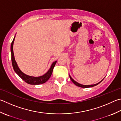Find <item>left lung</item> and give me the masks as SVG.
Returning a JSON list of instances; mask_svg holds the SVG:
<instances>
[{"label":"left lung","mask_w":121,"mask_h":121,"mask_svg":"<svg viewBox=\"0 0 121 121\" xmlns=\"http://www.w3.org/2000/svg\"><path fill=\"white\" fill-rule=\"evenodd\" d=\"M69 77H70V79H71V80L72 81V82H73L74 85H76V86H78V87H82V88H89V87H94V86H96V85H97L98 84H99V83L100 82H101L103 81V80H102V81H100V82H99L98 83H96V84H94V85H82V84H80V83H78L77 82H76L75 80H74L73 79H72V78H71V77L70 76V75H69Z\"/></svg>","instance_id":"left-lung-1"}]
</instances>
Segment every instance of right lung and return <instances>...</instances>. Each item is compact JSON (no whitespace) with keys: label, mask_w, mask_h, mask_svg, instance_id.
<instances>
[{"label":"right lung","mask_w":121,"mask_h":121,"mask_svg":"<svg viewBox=\"0 0 121 121\" xmlns=\"http://www.w3.org/2000/svg\"><path fill=\"white\" fill-rule=\"evenodd\" d=\"M15 38V36L14 37V39H13L12 44H11V47H10L11 53H12V62L13 69H14L15 72H16V73L18 74V75L22 79L24 82L28 83V84L39 85V84H42V83H45L46 82H47L51 76L52 72H53V68L56 63V61H54V62L52 63L51 67L50 68V69L48 70L47 73H45L44 75L42 76L35 77L28 76L27 74L24 73L20 69H19V68H18V65H17V64L16 62V61H15V59L14 58V52H13V44H14Z\"/></svg>","instance_id":"1"}]
</instances>
